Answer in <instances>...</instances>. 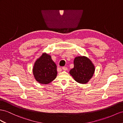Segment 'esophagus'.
Listing matches in <instances>:
<instances>
[{"mask_svg":"<svg viewBox=\"0 0 123 123\" xmlns=\"http://www.w3.org/2000/svg\"><path fill=\"white\" fill-rule=\"evenodd\" d=\"M62 68V70H64V71L68 70V68H67V67H63Z\"/></svg>","mask_w":123,"mask_h":123,"instance_id":"34e87169","label":"esophagus"}]
</instances>
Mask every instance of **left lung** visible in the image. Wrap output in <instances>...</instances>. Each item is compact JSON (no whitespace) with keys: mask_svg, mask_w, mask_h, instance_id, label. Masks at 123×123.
<instances>
[{"mask_svg":"<svg viewBox=\"0 0 123 123\" xmlns=\"http://www.w3.org/2000/svg\"><path fill=\"white\" fill-rule=\"evenodd\" d=\"M94 67L90 60L86 56H77L74 60V68L70 74L77 82L86 84L93 76Z\"/></svg>","mask_w":123,"mask_h":123,"instance_id":"left-lung-1","label":"left lung"}]
</instances>
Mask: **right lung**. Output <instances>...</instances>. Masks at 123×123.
<instances>
[{
	"instance_id": "right-lung-1",
	"label": "right lung",
	"mask_w": 123,
	"mask_h": 123,
	"mask_svg": "<svg viewBox=\"0 0 123 123\" xmlns=\"http://www.w3.org/2000/svg\"><path fill=\"white\" fill-rule=\"evenodd\" d=\"M34 76L40 84H47L54 80L57 75L56 65L51 56L45 53L38 59L33 69Z\"/></svg>"
}]
</instances>
